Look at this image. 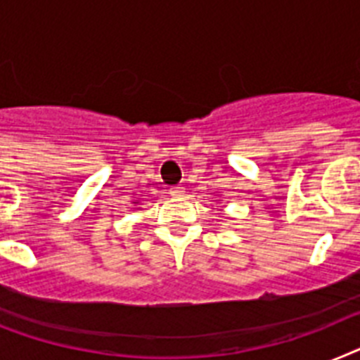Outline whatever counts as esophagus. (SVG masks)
<instances>
[{"instance_id":"obj_1","label":"esophagus","mask_w":360,"mask_h":360,"mask_svg":"<svg viewBox=\"0 0 360 360\" xmlns=\"http://www.w3.org/2000/svg\"><path fill=\"white\" fill-rule=\"evenodd\" d=\"M184 195H186V191H184V187H174L173 189V197H184Z\"/></svg>"}]
</instances>
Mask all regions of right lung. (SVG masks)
Wrapping results in <instances>:
<instances>
[{
  "instance_id": "1",
  "label": "right lung",
  "mask_w": 360,
  "mask_h": 360,
  "mask_svg": "<svg viewBox=\"0 0 360 360\" xmlns=\"http://www.w3.org/2000/svg\"><path fill=\"white\" fill-rule=\"evenodd\" d=\"M132 204H138V202H132Z\"/></svg>"
}]
</instances>
